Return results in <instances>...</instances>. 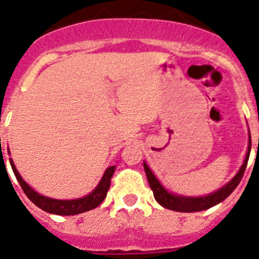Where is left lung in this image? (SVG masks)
Segmentation results:
<instances>
[{"mask_svg":"<svg viewBox=\"0 0 259 259\" xmlns=\"http://www.w3.org/2000/svg\"><path fill=\"white\" fill-rule=\"evenodd\" d=\"M250 134H249V147H248V152H246L245 161H244L243 166L240 167L239 172L236 174L235 178L229 183V184L225 185L224 188H221L220 190L214 192L213 194H209L207 197H200V198H188V197H180V195H175L168 193L162 185L159 184V181L157 180L156 176L153 175L149 167L147 166V163L144 162V171H146L147 179H148L149 187L153 190L154 199L161 204L162 207L167 209H172V211L178 212H198V211H204V209H208L211 207L216 206L220 202L225 200L231 193L235 190V188L238 187L240 180L243 179L244 171L246 168V163H248V159H249L250 154Z\"/></svg>","mask_w":259,"mask_h":259,"instance_id":"obj_1","label":"left lung"}]
</instances>
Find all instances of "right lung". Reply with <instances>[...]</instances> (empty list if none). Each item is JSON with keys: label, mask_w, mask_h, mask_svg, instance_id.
Segmentation results:
<instances>
[{"label": "right lung", "mask_w": 259, "mask_h": 259, "mask_svg": "<svg viewBox=\"0 0 259 259\" xmlns=\"http://www.w3.org/2000/svg\"><path fill=\"white\" fill-rule=\"evenodd\" d=\"M10 165L13 167L14 174H15L16 179H18L19 184H20L21 189L24 190L26 197L34 203L35 206L39 207L40 209L50 213L55 214H61V216H71V214H78L83 213V212L91 211V209L96 208L103 202V199L107 195L108 189H110L111 184V178H112L113 172H115V166H111L106 170L105 175H103L102 180L100 181V184L91 194L87 197L80 198V199H74V200H59V199H51V198L43 197V195L38 194L37 192L31 189L25 181L23 180L20 175H19L18 170H16L15 165H14L13 159L10 158Z\"/></svg>", "instance_id": "right-lung-1"}]
</instances>
